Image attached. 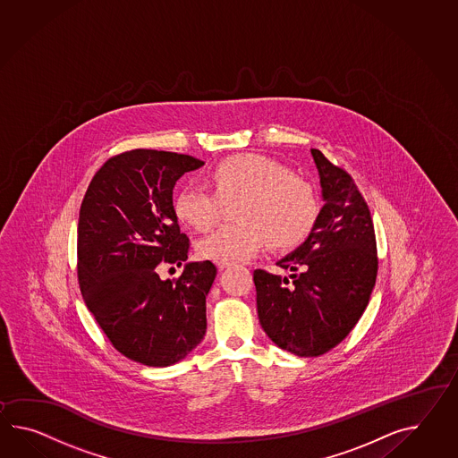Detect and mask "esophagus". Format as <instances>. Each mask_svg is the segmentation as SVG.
I'll list each match as a JSON object with an SVG mask.
<instances>
[{
    "mask_svg": "<svg viewBox=\"0 0 458 458\" xmlns=\"http://www.w3.org/2000/svg\"><path fill=\"white\" fill-rule=\"evenodd\" d=\"M232 263H225V261H216V267H218V269H225L228 268Z\"/></svg>",
    "mask_w": 458,
    "mask_h": 458,
    "instance_id": "obj_1",
    "label": "esophagus"
}]
</instances>
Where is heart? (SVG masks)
Segmentation results:
<instances>
[{"label":"heart","instance_id":"heart-1","mask_svg":"<svg viewBox=\"0 0 458 458\" xmlns=\"http://www.w3.org/2000/svg\"><path fill=\"white\" fill-rule=\"evenodd\" d=\"M210 185L187 183L174 199L179 222L197 232L212 226L225 203L238 201V224L224 225L203 236L197 251L212 261L234 263L255 257L269 242L271 248L286 250L302 243L311 233L319 197L308 180L294 175L283 162L271 157H232L210 172Z\"/></svg>","mask_w":458,"mask_h":458}]
</instances>
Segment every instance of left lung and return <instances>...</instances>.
<instances>
[{"mask_svg": "<svg viewBox=\"0 0 458 458\" xmlns=\"http://www.w3.org/2000/svg\"><path fill=\"white\" fill-rule=\"evenodd\" d=\"M311 154L326 203L304 245L276 263L291 276L253 273L261 327L301 357L321 356L354 329L379 268L374 222L356 182L321 150Z\"/></svg>", "mask_w": 458, "mask_h": 458, "instance_id": "obj_1", "label": "left lung"}]
</instances>
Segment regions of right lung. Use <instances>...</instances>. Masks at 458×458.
Returning a JSON list of instances; mask_svg holds the SVG:
<instances>
[{
	"label": "right lung",
	"mask_w": 458,
	"mask_h": 458,
	"mask_svg": "<svg viewBox=\"0 0 458 458\" xmlns=\"http://www.w3.org/2000/svg\"><path fill=\"white\" fill-rule=\"evenodd\" d=\"M195 157L134 148L111 157L90 180L78 224V279L88 310L123 356L150 368L179 362L207 331L212 261L189 263L179 278L157 268L187 261L172 190Z\"/></svg>",
	"instance_id": "add662e5"
}]
</instances>
